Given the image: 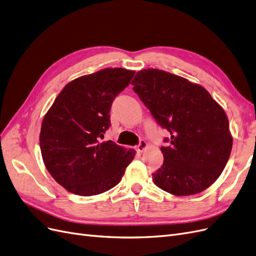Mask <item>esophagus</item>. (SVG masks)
Segmentation results:
<instances>
[{"instance_id": "obj_1", "label": "esophagus", "mask_w": 256, "mask_h": 256, "mask_svg": "<svg viewBox=\"0 0 256 256\" xmlns=\"http://www.w3.org/2000/svg\"><path fill=\"white\" fill-rule=\"evenodd\" d=\"M146 147H147V143L144 140H141L140 143H138V146H136V150L138 152H142L146 148Z\"/></svg>"}]
</instances>
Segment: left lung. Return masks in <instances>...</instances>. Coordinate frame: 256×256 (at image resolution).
Listing matches in <instances>:
<instances>
[{"label": "left lung", "mask_w": 256, "mask_h": 256, "mask_svg": "<svg viewBox=\"0 0 256 256\" xmlns=\"http://www.w3.org/2000/svg\"><path fill=\"white\" fill-rule=\"evenodd\" d=\"M134 90L170 138L164 164L154 172L157 187L174 196L196 194L212 186L230 158L233 138L222 108L198 84L159 69H143Z\"/></svg>", "instance_id": "obj_1"}]
</instances>
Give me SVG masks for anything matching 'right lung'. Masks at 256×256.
<instances>
[{"label":"right lung","mask_w":256,"mask_h":256,"mask_svg":"<svg viewBox=\"0 0 256 256\" xmlns=\"http://www.w3.org/2000/svg\"><path fill=\"white\" fill-rule=\"evenodd\" d=\"M136 72L106 68L69 82L44 115L42 156L51 176L76 196L104 193L118 184L136 152L102 142L111 126L113 100Z\"/></svg>","instance_id":"add662e5"}]
</instances>
